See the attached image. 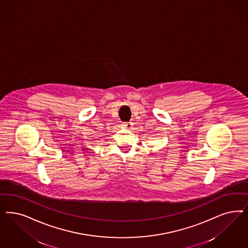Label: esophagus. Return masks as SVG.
Returning a JSON list of instances; mask_svg holds the SVG:
<instances>
[{
  "instance_id": "34e87169",
  "label": "esophagus",
  "mask_w": 248,
  "mask_h": 248,
  "mask_svg": "<svg viewBox=\"0 0 248 248\" xmlns=\"http://www.w3.org/2000/svg\"><path fill=\"white\" fill-rule=\"evenodd\" d=\"M132 125H133V124L130 123V122H129V123H123V124H122V126H123V127L128 129V130L129 129L132 128Z\"/></svg>"
}]
</instances>
